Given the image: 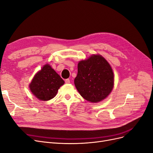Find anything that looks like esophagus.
<instances>
[{
  "label": "esophagus",
  "instance_id": "1",
  "mask_svg": "<svg viewBox=\"0 0 153 153\" xmlns=\"http://www.w3.org/2000/svg\"><path fill=\"white\" fill-rule=\"evenodd\" d=\"M65 82L66 84H69V83H70V80H69V79H65Z\"/></svg>",
  "mask_w": 153,
  "mask_h": 153
}]
</instances>
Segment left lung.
Returning <instances> with one entry per match:
<instances>
[{
  "mask_svg": "<svg viewBox=\"0 0 153 153\" xmlns=\"http://www.w3.org/2000/svg\"><path fill=\"white\" fill-rule=\"evenodd\" d=\"M74 84L79 94L91 102L104 99L114 87V74L109 64L100 55L91 56L78 63Z\"/></svg>",
  "mask_w": 153,
  "mask_h": 153,
  "instance_id": "1",
  "label": "left lung"
}]
</instances>
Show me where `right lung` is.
<instances>
[{"mask_svg": "<svg viewBox=\"0 0 153 153\" xmlns=\"http://www.w3.org/2000/svg\"><path fill=\"white\" fill-rule=\"evenodd\" d=\"M64 84L63 79L49 64L45 65L33 78L29 85L30 91L41 101L54 98L58 89Z\"/></svg>", "mask_w": 153, "mask_h": 153, "instance_id": "right-lung-1", "label": "right lung"}]
</instances>
